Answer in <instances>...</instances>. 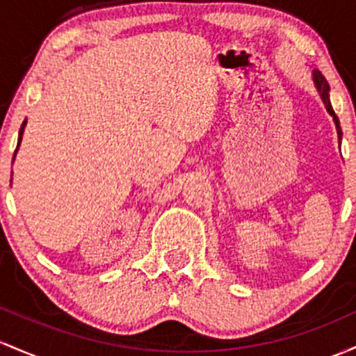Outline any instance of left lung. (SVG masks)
I'll return each mask as SVG.
<instances>
[{
  "mask_svg": "<svg viewBox=\"0 0 356 356\" xmlns=\"http://www.w3.org/2000/svg\"><path fill=\"white\" fill-rule=\"evenodd\" d=\"M311 77H313V82H314V87H316L319 97H321L323 104H325L326 111H328V114L333 118V122L334 126H337V133H338V143L339 146H341V127H339V121H338V115L334 114L333 107H331V102H330V86L328 82H326V79L323 77V74L316 69H313V74H311Z\"/></svg>",
  "mask_w": 356,
  "mask_h": 356,
  "instance_id": "left-lung-1",
  "label": "left lung"
}]
</instances>
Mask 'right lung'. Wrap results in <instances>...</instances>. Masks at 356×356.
Listing matches in <instances>:
<instances>
[{"instance_id": "add662e5", "label": "right lung", "mask_w": 356, "mask_h": 356, "mask_svg": "<svg viewBox=\"0 0 356 356\" xmlns=\"http://www.w3.org/2000/svg\"><path fill=\"white\" fill-rule=\"evenodd\" d=\"M25 127H26V119H25V121H23L22 127H19V134H18V145H17V149H15V154H13V161H15V158H17V153H18L19 146H22V139H23V133H25Z\"/></svg>"}]
</instances>
